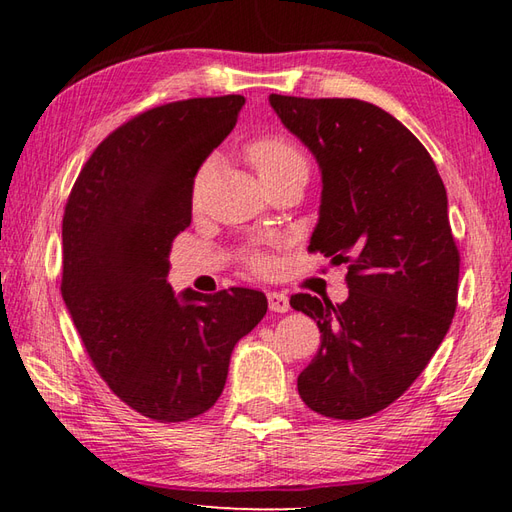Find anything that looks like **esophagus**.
Listing matches in <instances>:
<instances>
[{
	"label": "esophagus",
	"instance_id": "esophagus-1",
	"mask_svg": "<svg viewBox=\"0 0 512 512\" xmlns=\"http://www.w3.org/2000/svg\"><path fill=\"white\" fill-rule=\"evenodd\" d=\"M268 306L273 312H288L290 299L284 295V292H268Z\"/></svg>",
	"mask_w": 512,
	"mask_h": 512
}]
</instances>
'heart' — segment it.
<instances>
[{"label":"heart","mask_w":512,"mask_h":512,"mask_svg":"<svg viewBox=\"0 0 512 512\" xmlns=\"http://www.w3.org/2000/svg\"><path fill=\"white\" fill-rule=\"evenodd\" d=\"M244 156L255 167L257 176L262 178L264 187L279 180H288V178H308V158L303 151L292 143V140L277 136V134H264L250 140V143L244 147ZM211 165L206 162L198 169L193 178V187H191V202L198 204L202 189L206 184V178H209ZM250 266L255 270H266L268 262L264 255H250L248 257Z\"/></svg>","instance_id":"heart-1"}]
</instances>
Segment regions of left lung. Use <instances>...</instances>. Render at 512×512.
Wrapping results in <instances>:
<instances>
[{
    "label": "left lung",
    "instance_id": "obj_1",
    "mask_svg": "<svg viewBox=\"0 0 512 512\" xmlns=\"http://www.w3.org/2000/svg\"><path fill=\"white\" fill-rule=\"evenodd\" d=\"M270 105L321 167L308 250L347 264L350 288L343 303L290 297L321 330L299 396L325 418L374 416L422 374L458 308L447 189L420 140L372 103L270 94Z\"/></svg>",
    "mask_w": 512,
    "mask_h": 512
}]
</instances>
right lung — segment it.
<instances>
[{
    "label": "right lung",
    "instance_id": "obj_1",
    "mask_svg": "<svg viewBox=\"0 0 512 512\" xmlns=\"http://www.w3.org/2000/svg\"><path fill=\"white\" fill-rule=\"evenodd\" d=\"M244 96L151 107L92 151L63 211L61 295L96 372L158 422L202 416L220 398L235 343L264 319L266 295L167 284L169 253L191 224V187L231 134Z\"/></svg>",
    "mask_w": 512,
    "mask_h": 512
}]
</instances>
